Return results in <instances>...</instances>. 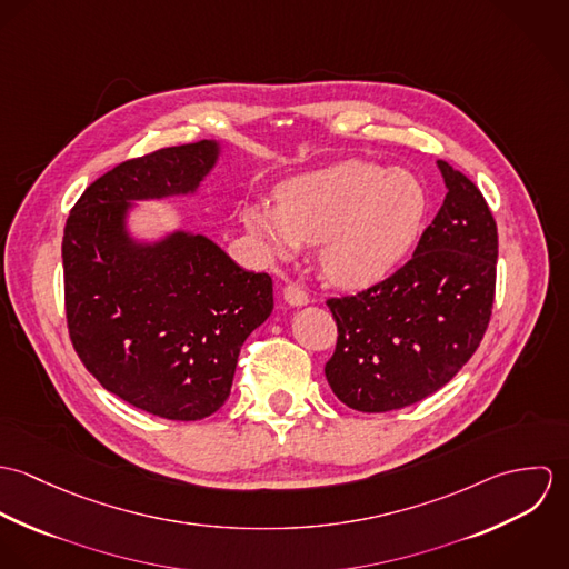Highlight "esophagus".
<instances>
[{
	"label": "esophagus",
	"mask_w": 569,
	"mask_h": 569,
	"mask_svg": "<svg viewBox=\"0 0 569 569\" xmlns=\"http://www.w3.org/2000/svg\"><path fill=\"white\" fill-rule=\"evenodd\" d=\"M282 296H284V302L291 307H302L309 302V293L298 282H287Z\"/></svg>",
	"instance_id": "esophagus-1"
}]
</instances>
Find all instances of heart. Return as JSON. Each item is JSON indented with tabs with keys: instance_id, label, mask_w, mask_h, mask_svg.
<instances>
[{
	"instance_id": "b5f03b06",
	"label": "heart",
	"mask_w": 569,
	"mask_h": 569,
	"mask_svg": "<svg viewBox=\"0 0 569 569\" xmlns=\"http://www.w3.org/2000/svg\"><path fill=\"white\" fill-rule=\"evenodd\" d=\"M422 219L425 192L409 172L359 160L296 177L278 188L273 208L247 203L241 212L267 256L320 243V267L341 287L386 278L411 249Z\"/></svg>"
}]
</instances>
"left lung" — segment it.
I'll return each mask as SVG.
<instances>
[{"label":"left lung","instance_id":"left-lung-1","mask_svg":"<svg viewBox=\"0 0 569 569\" xmlns=\"http://www.w3.org/2000/svg\"><path fill=\"white\" fill-rule=\"evenodd\" d=\"M442 208L413 256L386 280L326 305L337 343L325 375L335 397L357 411L413 406L478 350L495 302L497 226L480 188L438 160Z\"/></svg>","mask_w":569,"mask_h":569}]
</instances>
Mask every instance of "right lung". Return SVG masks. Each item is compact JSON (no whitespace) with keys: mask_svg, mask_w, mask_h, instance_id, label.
Wrapping results in <instances>:
<instances>
[{"mask_svg":"<svg viewBox=\"0 0 569 569\" xmlns=\"http://www.w3.org/2000/svg\"><path fill=\"white\" fill-rule=\"evenodd\" d=\"M219 158L201 140L118 163L87 186L63 232L66 318L84 368L111 395L168 420H199L232 390L244 339L273 309L269 273L201 234L131 241L129 201L194 192Z\"/></svg>","mask_w":569,"mask_h":569,"instance_id":"obj_1","label":"right lung"}]
</instances>
